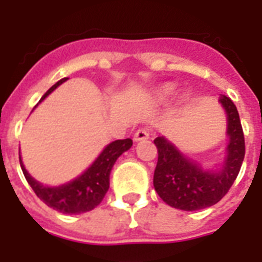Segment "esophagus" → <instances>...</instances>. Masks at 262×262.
Returning <instances> with one entry per match:
<instances>
[{"mask_svg": "<svg viewBox=\"0 0 262 262\" xmlns=\"http://www.w3.org/2000/svg\"><path fill=\"white\" fill-rule=\"evenodd\" d=\"M148 139H149V130H147V129H139L133 136L135 141H144V140Z\"/></svg>", "mask_w": 262, "mask_h": 262, "instance_id": "1", "label": "esophagus"}]
</instances>
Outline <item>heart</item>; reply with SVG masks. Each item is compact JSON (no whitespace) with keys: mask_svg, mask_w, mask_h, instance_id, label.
<instances>
[{"mask_svg":"<svg viewBox=\"0 0 262 262\" xmlns=\"http://www.w3.org/2000/svg\"><path fill=\"white\" fill-rule=\"evenodd\" d=\"M172 91V85H170V84H166V85H163V87L160 88L159 90V94L163 96V98H166V96H168V95L171 94Z\"/></svg>","mask_w":262,"mask_h":262,"instance_id":"b5f03b06","label":"heart"}]
</instances>
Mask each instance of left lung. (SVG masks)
Here are the masks:
<instances>
[{
	"mask_svg": "<svg viewBox=\"0 0 262 262\" xmlns=\"http://www.w3.org/2000/svg\"><path fill=\"white\" fill-rule=\"evenodd\" d=\"M219 102L227 114V136L223 166L204 170L197 162L186 158L164 137L154 140L158 148V164L154 174L156 193L170 207L182 211H197L215 205L227 194L239 174L245 158V137L235 104L226 95Z\"/></svg>",
	"mask_w": 262,
	"mask_h": 262,
	"instance_id": "1",
	"label": "left lung"
}]
</instances>
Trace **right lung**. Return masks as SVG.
Wrapping results in <instances>:
<instances>
[{
	"instance_id": "1",
	"label": "right lung",
	"mask_w": 262,
	"mask_h": 262,
	"mask_svg": "<svg viewBox=\"0 0 262 262\" xmlns=\"http://www.w3.org/2000/svg\"><path fill=\"white\" fill-rule=\"evenodd\" d=\"M67 80L68 79L65 77V79L59 80L58 83H55L46 94L43 95L39 103ZM132 145H133V141L130 139L115 140L103 149L102 154L96 158L94 163L91 164L80 177L71 182L65 183V185L53 187L42 185L28 174L21 162L20 152H18V159H20V166H21L23 174L26 177L27 182L30 183L35 194L38 195L47 207L62 212V213H68V215H73V213L76 215V213H84V212L91 211L102 203V200L104 199V195L110 187L111 168L119 156L122 155L123 152H126Z\"/></svg>"
}]
</instances>
